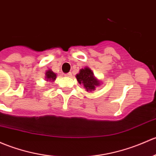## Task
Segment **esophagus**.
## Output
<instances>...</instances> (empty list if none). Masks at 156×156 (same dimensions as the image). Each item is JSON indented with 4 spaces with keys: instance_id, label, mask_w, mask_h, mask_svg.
Here are the masks:
<instances>
[{
    "instance_id": "1",
    "label": "esophagus",
    "mask_w": 156,
    "mask_h": 156,
    "mask_svg": "<svg viewBox=\"0 0 156 156\" xmlns=\"http://www.w3.org/2000/svg\"><path fill=\"white\" fill-rule=\"evenodd\" d=\"M65 76H66V77H71V76H72V73H69L65 74Z\"/></svg>"
}]
</instances>
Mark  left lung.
<instances>
[{"mask_svg":"<svg viewBox=\"0 0 156 156\" xmlns=\"http://www.w3.org/2000/svg\"><path fill=\"white\" fill-rule=\"evenodd\" d=\"M76 78L79 83H82L87 91L94 90L96 86H99V82L93 76L92 70L89 68L81 69L80 73L76 75Z\"/></svg>","mask_w":156,"mask_h":156,"instance_id":"left-lung-1","label":"left lung"}]
</instances>
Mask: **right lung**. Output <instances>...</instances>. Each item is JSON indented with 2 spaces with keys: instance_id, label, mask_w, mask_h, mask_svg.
I'll return each instance as SVG.
<instances>
[{
  "instance_id": "obj_1",
  "label": "right lung",
  "mask_w": 156,
  "mask_h": 156,
  "mask_svg": "<svg viewBox=\"0 0 156 156\" xmlns=\"http://www.w3.org/2000/svg\"><path fill=\"white\" fill-rule=\"evenodd\" d=\"M46 77L45 78H47V80H49V81H55V78H56V74L54 73L53 72L51 71V70H48L46 73Z\"/></svg>"
}]
</instances>
